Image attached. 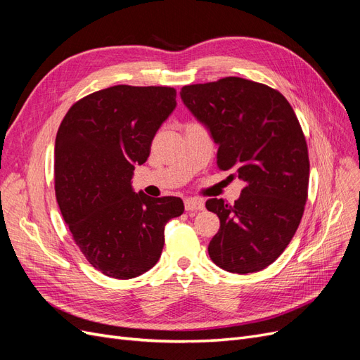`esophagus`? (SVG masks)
I'll list each match as a JSON object with an SVG mask.
<instances>
[{"label": "esophagus", "mask_w": 360, "mask_h": 360, "mask_svg": "<svg viewBox=\"0 0 360 360\" xmlns=\"http://www.w3.org/2000/svg\"><path fill=\"white\" fill-rule=\"evenodd\" d=\"M184 209L188 212H198L204 209V201L202 200H197V198H188L184 200Z\"/></svg>", "instance_id": "34e87169"}]
</instances>
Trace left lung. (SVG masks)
<instances>
[{"mask_svg": "<svg viewBox=\"0 0 360 360\" xmlns=\"http://www.w3.org/2000/svg\"><path fill=\"white\" fill-rule=\"evenodd\" d=\"M181 101L217 144V167L245 181L228 205L207 200L219 231L209 255L231 274L270 266L291 242L308 198L309 159L299 120L279 91L236 76L184 85Z\"/></svg>", "mask_w": 360, "mask_h": 360, "instance_id": "1", "label": "left lung"}]
</instances>
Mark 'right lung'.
I'll use <instances>...</instances> for the list:
<instances>
[{
    "label": "right lung",
    "instance_id": "add662e5",
    "mask_svg": "<svg viewBox=\"0 0 360 360\" xmlns=\"http://www.w3.org/2000/svg\"><path fill=\"white\" fill-rule=\"evenodd\" d=\"M171 86L114 85L76 102L56 138V195L75 243L103 275L132 279L160 258L177 197L134 192L135 165L176 110Z\"/></svg>",
    "mask_w": 360,
    "mask_h": 360
}]
</instances>
